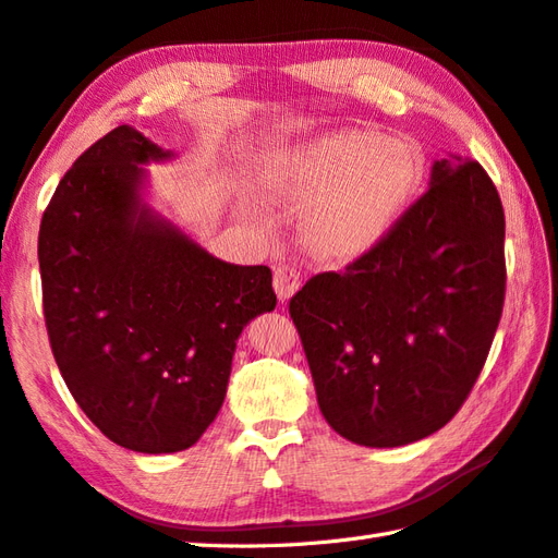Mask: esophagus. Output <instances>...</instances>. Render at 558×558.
<instances>
[{
	"label": "esophagus",
	"instance_id": "obj_1",
	"mask_svg": "<svg viewBox=\"0 0 558 558\" xmlns=\"http://www.w3.org/2000/svg\"><path fill=\"white\" fill-rule=\"evenodd\" d=\"M302 286V272L298 266L292 264H280L272 270V288H276V294L280 302H288L294 292Z\"/></svg>",
	"mask_w": 558,
	"mask_h": 558
}]
</instances>
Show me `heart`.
Instances as JSON below:
<instances>
[{"label": "heart", "mask_w": 558, "mask_h": 558, "mask_svg": "<svg viewBox=\"0 0 558 558\" xmlns=\"http://www.w3.org/2000/svg\"><path fill=\"white\" fill-rule=\"evenodd\" d=\"M421 181L413 151L397 140L341 133L282 151L266 173L278 201L307 203L302 236L322 258H353L395 225Z\"/></svg>", "instance_id": "obj_1"}]
</instances>
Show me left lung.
Here are the masks:
<instances>
[{"label": "left lung", "mask_w": 558, "mask_h": 558, "mask_svg": "<svg viewBox=\"0 0 558 558\" xmlns=\"http://www.w3.org/2000/svg\"><path fill=\"white\" fill-rule=\"evenodd\" d=\"M506 215L478 161L430 189L345 270L290 300L326 423L365 447L428 438L462 409L506 300Z\"/></svg>", "instance_id": "8db88e82"}]
</instances>
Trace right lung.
<instances>
[{
  "mask_svg": "<svg viewBox=\"0 0 558 558\" xmlns=\"http://www.w3.org/2000/svg\"><path fill=\"white\" fill-rule=\"evenodd\" d=\"M169 157L118 125L64 173L38 232L64 385L108 440L145 454L201 440L222 409L239 333L278 302L268 266L225 264L142 205L137 163Z\"/></svg>",
  "mask_w": 558,
  "mask_h": 558,
  "instance_id": "right-lung-1",
  "label": "right lung"
}]
</instances>
